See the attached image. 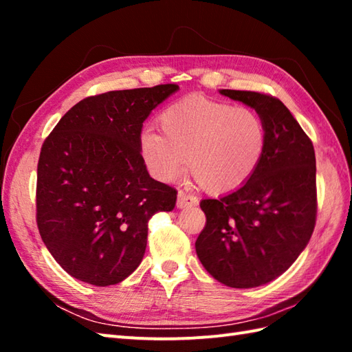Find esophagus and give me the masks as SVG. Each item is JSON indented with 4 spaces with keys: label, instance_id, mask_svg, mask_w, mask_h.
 I'll return each mask as SVG.
<instances>
[{
    "label": "esophagus",
    "instance_id": "1",
    "mask_svg": "<svg viewBox=\"0 0 352 352\" xmlns=\"http://www.w3.org/2000/svg\"><path fill=\"white\" fill-rule=\"evenodd\" d=\"M198 204L197 197L189 195L186 192H178V198H177V207L178 208H186V207H193Z\"/></svg>",
    "mask_w": 352,
    "mask_h": 352
}]
</instances>
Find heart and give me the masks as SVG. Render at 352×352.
<instances>
[{"label":"heart","instance_id":"obj_1","mask_svg":"<svg viewBox=\"0 0 352 352\" xmlns=\"http://www.w3.org/2000/svg\"><path fill=\"white\" fill-rule=\"evenodd\" d=\"M163 133L148 129L139 149L148 170L163 183L186 168L201 188L213 193L239 189L265 154L267 131L256 110L199 95L170 104L160 115Z\"/></svg>","mask_w":352,"mask_h":352}]
</instances>
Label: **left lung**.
I'll return each mask as SVG.
<instances>
[{
    "instance_id": "obj_1",
    "label": "left lung",
    "mask_w": 352,
    "mask_h": 352,
    "mask_svg": "<svg viewBox=\"0 0 352 352\" xmlns=\"http://www.w3.org/2000/svg\"><path fill=\"white\" fill-rule=\"evenodd\" d=\"M219 94L261 116L266 149L243 186L219 199L201 201L207 222L195 250L206 271L219 283L236 289L258 287L294 265L315 230V149L280 100L231 89Z\"/></svg>"
}]
</instances>
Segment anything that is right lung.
<instances>
[{
    "instance_id": "1",
    "label": "right lung",
    "mask_w": 352,
    "mask_h": 352,
    "mask_svg": "<svg viewBox=\"0 0 352 352\" xmlns=\"http://www.w3.org/2000/svg\"><path fill=\"white\" fill-rule=\"evenodd\" d=\"M177 85L111 91L76 104L45 139L36 219L51 256L74 278L110 286L134 272L148 221L174 210L177 190L149 177L139 139Z\"/></svg>"
}]
</instances>
